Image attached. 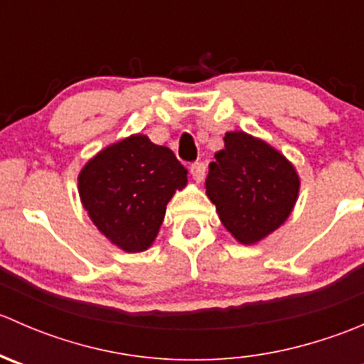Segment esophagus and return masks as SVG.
<instances>
[{
  "instance_id": "34e87169",
  "label": "esophagus",
  "mask_w": 364,
  "mask_h": 364,
  "mask_svg": "<svg viewBox=\"0 0 364 364\" xmlns=\"http://www.w3.org/2000/svg\"><path fill=\"white\" fill-rule=\"evenodd\" d=\"M190 172H192L193 179H196L197 183H200L205 176V165L203 161H196V164L190 165Z\"/></svg>"
}]
</instances>
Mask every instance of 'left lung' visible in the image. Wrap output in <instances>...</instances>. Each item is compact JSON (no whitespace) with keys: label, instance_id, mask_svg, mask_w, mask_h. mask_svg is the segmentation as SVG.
Here are the masks:
<instances>
[{"label":"left lung","instance_id":"left-lung-1","mask_svg":"<svg viewBox=\"0 0 364 364\" xmlns=\"http://www.w3.org/2000/svg\"><path fill=\"white\" fill-rule=\"evenodd\" d=\"M209 164L205 193L240 243H259L284 225L299 196V176L280 151L245 132H227Z\"/></svg>","mask_w":364,"mask_h":364}]
</instances>
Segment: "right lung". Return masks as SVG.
Returning a JSON list of instances; mask_svg holds the SVG:
<instances>
[{
  "label": "right lung",
  "mask_w": 364,
  "mask_h": 364,
  "mask_svg": "<svg viewBox=\"0 0 364 364\" xmlns=\"http://www.w3.org/2000/svg\"><path fill=\"white\" fill-rule=\"evenodd\" d=\"M188 171L165 146L135 134L102 149L79 174V196L97 229L128 253L148 250Z\"/></svg>",
  "instance_id": "1"
}]
</instances>
